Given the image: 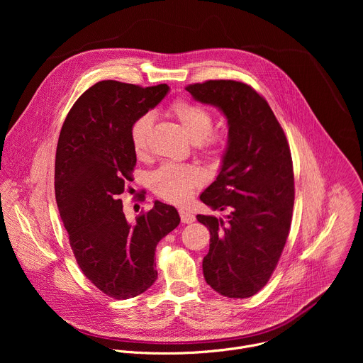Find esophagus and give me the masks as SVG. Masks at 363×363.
Returning a JSON list of instances; mask_svg holds the SVG:
<instances>
[{
	"mask_svg": "<svg viewBox=\"0 0 363 363\" xmlns=\"http://www.w3.org/2000/svg\"><path fill=\"white\" fill-rule=\"evenodd\" d=\"M179 217L184 224H191L195 221V216L186 210H179Z\"/></svg>",
	"mask_w": 363,
	"mask_h": 363,
	"instance_id": "34e87169",
	"label": "esophagus"
}]
</instances>
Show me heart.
<instances>
[{"mask_svg":"<svg viewBox=\"0 0 363 363\" xmlns=\"http://www.w3.org/2000/svg\"><path fill=\"white\" fill-rule=\"evenodd\" d=\"M169 113L181 123L185 133L196 146L208 153H217L223 145V135L213 130V115L205 108L185 99L175 100ZM149 113L138 116L129 128V138L136 155H143L147 149L152 128ZM203 182L201 171L192 165L164 164L149 177L152 191L165 201L182 203L189 199L195 188Z\"/></svg>","mask_w":363,"mask_h":363,"instance_id":"1","label":"heart"}]
</instances>
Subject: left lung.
<instances>
[{
    "label": "left lung",
    "instance_id": "8db88e82",
    "mask_svg": "<svg viewBox=\"0 0 363 363\" xmlns=\"http://www.w3.org/2000/svg\"><path fill=\"white\" fill-rule=\"evenodd\" d=\"M185 89L228 121L220 174L199 196L210 208L230 213L225 221L196 216L211 234L203 277L225 297H251L270 280L289 237L294 203L290 146L267 100L251 86L208 80Z\"/></svg>",
    "mask_w": 363,
    "mask_h": 363
}]
</instances>
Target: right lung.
Segmentation results:
<instances>
[{
	"instance_id": "1",
	"label": "right lung",
	"mask_w": 363,
	"mask_h": 363,
	"mask_svg": "<svg viewBox=\"0 0 363 363\" xmlns=\"http://www.w3.org/2000/svg\"><path fill=\"white\" fill-rule=\"evenodd\" d=\"M168 91V84L99 82L76 100L57 142L56 201L76 262L100 291L118 300L155 283V250L181 221L177 208L160 201L129 221L119 199L136 165L130 123Z\"/></svg>"
}]
</instances>
